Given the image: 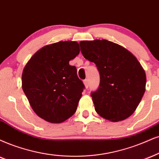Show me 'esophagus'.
I'll list each match as a JSON object with an SVG mask.
<instances>
[{"label": "esophagus", "mask_w": 159, "mask_h": 159, "mask_svg": "<svg viewBox=\"0 0 159 159\" xmlns=\"http://www.w3.org/2000/svg\"><path fill=\"white\" fill-rule=\"evenodd\" d=\"M83 83H84V84H85V86L86 89H88V88H89V80L88 79H85L83 81Z\"/></svg>", "instance_id": "obj_1"}]
</instances>
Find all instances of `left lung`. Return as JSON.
I'll list each match as a JSON object with an SVG mask.
<instances>
[{
  "mask_svg": "<svg viewBox=\"0 0 159 159\" xmlns=\"http://www.w3.org/2000/svg\"><path fill=\"white\" fill-rule=\"evenodd\" d=\"M84 57L94 62L100 75L91 96L95 111L111 121L132 115L145 92L146 74L140 62L124 47L107 40L81 41Z\"/></svg>",
  "mask_w": 159,
  "mask_h": 159,
  "instance_id": "obj_1",
  "label": "left lung"
}]
</instances>
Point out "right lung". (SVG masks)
<instances>
[{"mask_svg": "<svg viewBox=\"0 0 159 159\" xmlns=\"http://www.w3.org/2000/svg\"><path fill=\"white\" fill-rule=\"evenodd\" d=\"M79 54V43L60 41L43 47L23 69V92L35 113L48 122L61 123L76 112L85 85L69 61Z\"/></svg>", "mask_w": 159, "mask_h": 159, "instance_id": "obj_1", "label": "right lung"}]
</instances>
